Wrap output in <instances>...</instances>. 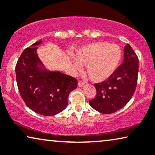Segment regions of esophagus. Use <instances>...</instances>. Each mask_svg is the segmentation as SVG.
<instances>
[{"mask_svg": "<svg viewBox=\"0 0 155 155\" xmlns=\"http://www.w3.org/2000/svg\"><path fill=\"white\" fill-rule=\"evenodd\" d=\"M78 87H82V86L85 85V83H84V82H82V81H78Z\"/></svg>", "mask_w": 155, "mask_h": 155, "instance_id": "1", "label": "esophagus"}]
</instances>
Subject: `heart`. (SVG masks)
Wrapping results in <instances>:
<instances>
[{"label": "heart", "instance_id": "b5f03b06", "mask_svg": "<svg viewBox=\"0 0 155 155\" xmlns=\"http://www.w3.org/2000/svg\"><path fill=\"white\" fill-rule=\"evenodd\" d=\"M71 60L74 69L80 71L81 65H86V73L90 80L96 83L106 81L119 68L122 51L119 45L99 41L87 44L75 53Z\"/></svg>", "mask_w": 155, "mask_h": 155}]
</instances>
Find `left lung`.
Wrapping results in <instances>:
<instances>
[{"label":"left lung","instance_id":"left-lung-1","mask_svg":"<svg viewBox=\"0 0 155 155\" xmlns=\"http://www.w3.org/2000/svg\"><path fill=\"white\" fill-rule=\"evenodd\" d=\"M139 60L129 44L124 48L123 63L106 81L95 84L97 95L90 106L102 114L114 113L127 104L137 83Z\"/></svg>","mask_w":155,"mask_h":155}]
</instances>
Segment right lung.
<instances>
[{
	"label": "right lung",
	"instance_id": "right-lung-1",
	"mask_svg": "<svg viewBox=\"0 0 155 155\" xmlns=\"http://www.w3.org/2000/svg\"><path fill=\"white\" fill-rule=\"evenodd\" d=\"M42 41L24 50L15 66L16 81L26 105L36 113L53 116L67 107L70 92L78 86L75 78L45 68L37 54Z\"/></svg>",
	"mask_w": 155,
	"mask_h": 155
}]
</instances>
